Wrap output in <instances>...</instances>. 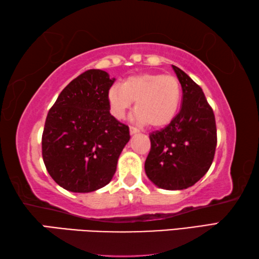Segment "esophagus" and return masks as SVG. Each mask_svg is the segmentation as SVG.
I'll return each instance as SVG.
<instances>
[{
    "instance_id": "34e87169",
    "label": "esophagus",
    "mask_w": 259,
    "mask_h": 259,
    "mask_svg": "<svg viewBox=\"0 0 259 259\" xmlns=\"http://www.w3.org/2000/svg\"><path fill=\"white\" fill-rule=\"evenodd\" d=\"M139 130L136 128V126L130 125V135H135V134H138Z\"/></svg>"
}]
</instances>
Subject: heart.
Wrapping results in <instances>:
<instances>
[{
	"label": "heart",
	"mask_w": 259,
	"mask_h": 259,
	"mask_svg": "<svg viewBox=\"0 0 259 259\" xmlns=\"http://www.w3.org/2000/svg\"><path fill=\"white\" fill-rule=\"evenodd\" d=\"M181 99L182 87L177 77L157 73L130 76L122 83V87L113 85L107 94L109 111L115 119H124L136 102L135 120L156 128L174 120Z\"/></svg>",
	"instance_id": "obj_1"
}]
</instances>
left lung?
Returning a JSON list of instances; mask_svg holds the SVG:
<instances>
[{
    "mask_svg": "<svg viewBox=\"0 0 259 259\" xmlns=\"http://www.w3.org/2000/svg\"><path fill=\"white\" fill-rule=\"evenodd\" d=\"M172 68L183 89L182 107L165 128L150 135L145 172L157 187L176 191L193 186L207 174L216 151L217 129L202 89L181 68Z\"/></svg>",
    "mask_w": 259,
    "mask_h": 259,
    "instance_id": "obj_1",
    "label": "left lung"
}]
</instances>
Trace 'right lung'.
Listing matches in <instances>:
<instances>
[{
  "instance_id": "add662e5",
  "label": "right lung",
  "mask_w": 259,
  "mask_h": 259,
  "mask_svg": "<svg viewBox=\"0 0 259 259\" xmlns=\"http://www.w3.org/2000/svg\"><path fill=\"white\" fill-rule=\"evenodd\" d=\"M114 81L102 69L85 71L65 87L48 113L43 161L52 179L69 192L107 185L129 142V126L109 113L107 94Z\"/></svg>"
}]
</instances>
